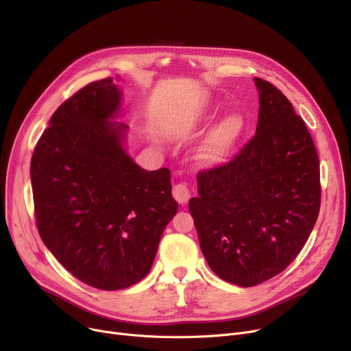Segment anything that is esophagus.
I'll return each mask as SVG.
<instances>
[{
	"label": "esophagus",
	"mask_w": 351,
	"mask_h": 351,
	"mask_svg": "<svg viewBox=\"0 0 351 351\" xmlns=\"http://www.w3.org/2000/svg\"><path fill=\"white\" fill-rule=\"evenodd\" d=\"M172 193H173V197L179 202L180 205H185L186 202L191 199V191H189L186 183H183V182L176 183V185L173 186Z\"/></svg>",
	"instance_id": "esophagus-1"
}]
</instances>
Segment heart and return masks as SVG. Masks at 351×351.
Instances as JSON below:
<instances>
[{
	"mask_svg": "<svg viewBox=\"0 0 351 351\" xmlns=\"http://www.w3.org/2000/svg\"><path fill=\"white\" fill-rule=\"evenodd\" d=\"M242 126L243 122L241 117L229 115L200 146L199 159L206 165H216L222 162L232 149L239 134H241Z\"/></svg>",
	"mask_w": 351,
	"mask_h": 351,
	"instance_id": "obj_1",
	"label": "heart"
}]
</instances>
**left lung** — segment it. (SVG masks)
<instances>
[{
	"label": "left lung",
	"instance_id": "1",
	"mask_svg": "<svg viewBox=\"0 0 351 351\" xmlns=\"http://www.w3.org/2000/svg\"><path fill=\"white\" fill-rule=\"evenodd\" d=\"M254 136L229 162L197 173L189 200L202 253L225 282L252 287L300 253L320 210V165L304 121L273 84L254 78Z\"/></svg>",
	"mask_w": 351,
	"mask_h": 351
}]
</instances>
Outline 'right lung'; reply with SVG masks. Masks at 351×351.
<instances>
[{"label": "right lung", "instance_id": "add662e5", "mask_svg": "<svg viewBox=\"0 0 351 351\" xmlns=\"http://www.w3.org/2000/svg\"><path fill=\"white\" fill-rule=\"evenodd\" d=\"M112 80L90 82L55 110L31 159L36 228L75 278L119 290L149 273L176 215L171 171H145L122 147Z\"/></svg>", "mask_w": 351, "mask_h": 351}]
</instances>
